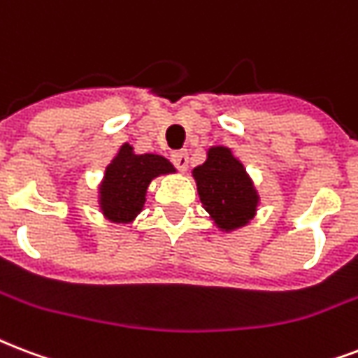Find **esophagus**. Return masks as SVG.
Masks as SVG:
<instances>
[{
  "label": "esophagus",
  "mask_w": 358,
  "mask_h": 358,
  "mask_svg": "<svg viewBox=\"0 0 358 358\" xmlns=\"http://www.w3.org/2000/svg\"><path fill=\"white\" fill-rule=\"evenodd\" d=\"M171 157H173V163L180 171H187V165H189V152L187 150H176Z\"/></svg>",
  "instance_id": "34e87169"
}]
</instances>
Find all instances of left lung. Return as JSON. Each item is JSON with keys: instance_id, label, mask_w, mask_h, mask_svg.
<instances>
[{"instance_id": "1", "label": "left lung", "mask_w": 358, "mask_h": 358, "mask_svg": "<svg viewBox=\"0 0 358 358\" xmlns=\"http://www.w3.org/2000/svg\"><path fill=\"white\" fill-rule=\"evenodd\" d=\"M203 208L215 227L231 233L244 227L257 214L259 193L238 157L227 146H212L206 161L193 169Z\"/></svg>"}]
</instances>
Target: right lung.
Returning a JSON list of instances; mask_svg holds the SVG:
<instances>
[{
  "instance_id": "right-lung-1",
  "label": "right lung",
  "mask_w": 358,
  "mask_h": 358,
  "mask_svg": "<svg viewBox=\"0 0 358 358\" xmlns=\"http://www.w3.org/2000/svg\"><path fill=\"white\" fill-rule=\"evenodd\" d=\"M176 169L167 157L157 154H135L129 143L106 165L99 184V210L108 222L131 223L146 203L150 182Z\"/></svg>"
}]
</instances>
